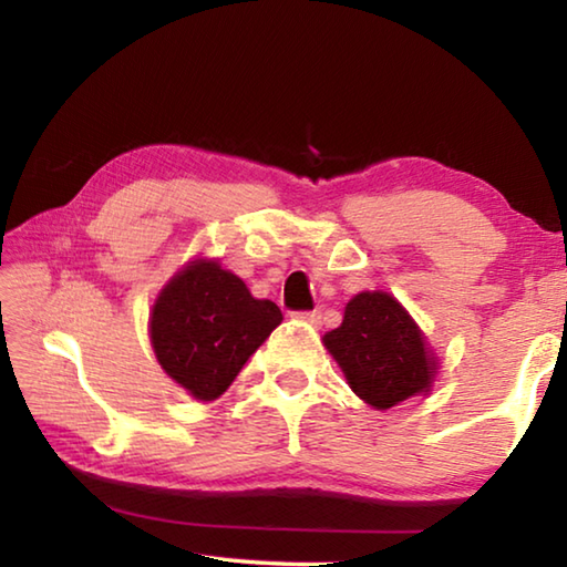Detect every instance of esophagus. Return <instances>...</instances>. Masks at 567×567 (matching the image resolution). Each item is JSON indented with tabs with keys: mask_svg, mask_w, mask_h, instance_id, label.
<instances>
[{
	"mask_svg": "<svg viewBox=\"0 0 567 567\" xmlns=\"http://www.w3.org/2000/svg\"><path fill=\"white\" fill-rule=\"evenodd\" d=\"M297 318L310 322V324H320L322 320V312L320 310H312V312H297Z\"/></svg>",
	"mask_w": 567,
	"mask_h": 567,
	"instance_id": "1",
	"label": "esophagus"
}]
</instances>
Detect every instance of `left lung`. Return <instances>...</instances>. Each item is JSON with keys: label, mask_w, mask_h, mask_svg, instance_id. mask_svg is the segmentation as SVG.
<instances>
[{"label": "left lung", "mask_w": 567, "mask_h": 567, "mask_svg": "<svg viewBox=\"0 0 567 567\" xmlns=\"http://www.w3.org/2000/svg\"><path fill=\"white\" fill-rule=\"evenodd\" d=\"M354 395L375 410L425 395L437 360L415 320L388 292H360L344 307L338 330L322 338Z\"/></svg>", "instance_id": "1"}]
</instances>
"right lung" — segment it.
<instances>
[{"label": "right lung", "instance_id": "right-lung-1", "mask_svg": "<svg viewBox=\"0 0 567 567\" xmlns=\"http://www.w3.org/2000/svg\"><path fill=\"white\" fill-rule=\"evenodd\" d=\"M282 322L280 307L257 300L215 260L182 267L150 315V340L162 370L192 398L217 400Z\"/></svg>", "mask_w": 567, "mask_h": 567}]
</instances>
